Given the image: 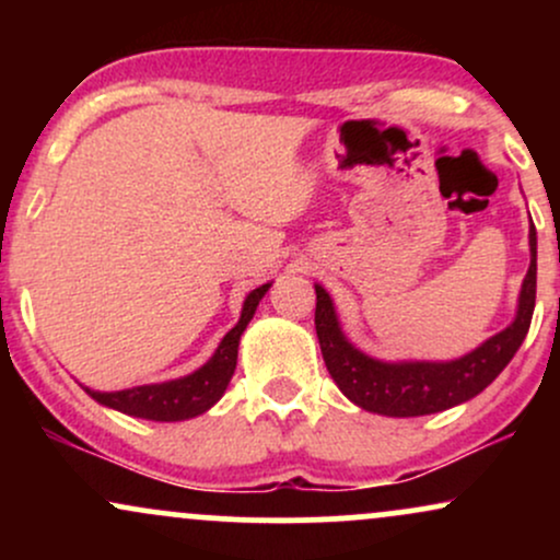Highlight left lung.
<instances>
[{
  "mask_svg": "<svg viewBox=\"0 0 560 560\" xmlns=\"http://www.w3.org/2000/svg\"><path fill=\"white\" fill-rule=\"evenodd\" d=\"M537 294V231L529 226V271L518 292L516 316L503 331L453 361H378L345 337L331 294L316 284V334L326 369L358 408L392 419L440 413L471 400L511 363L529 331Z\"/></svg>",
  "mask_w": 560,
  "mask_h": 560,
  "instance_id": "obj_1",
  "label": "left lung"
}]
</instances>
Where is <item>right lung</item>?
<instances>
[{
    "label": "right lung",
    "instance_id": "add662e5",
    "mask_svg": "<svg viewBox=\"0 0 560 560\" xmlns=\"http://www.w3.org/2000/svg\"><path fill=\"white\" fill-rule=\"evenodd\" d=\"M268 289H271V281L258 289H253V292L244 298L242 316L236 320L234 329L221 339V345L215 347L210 361L199 365V369L191 371V374L171 378V382L141 384V387L118 389V392H96L81 384L83 392H86L92 400L105 405V408L133 416V419L186 421V419H195V416H202L205 410L213 408V405L223 397V392H226L236 369L242 334L247 329L249 320H253L255 311H258L260 300L266 298Z\"/></svg>",
    "mask_w": 560,
    "mask_h": 560
}]
</instances>
